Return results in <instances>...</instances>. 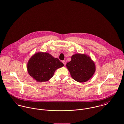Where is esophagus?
<instances>
[{"mask_svg":"<svg viewBox=\"0 0 124 124\" xmlns=\"http://www.w3.org/2000/svg\"><path fill=\"white\" fill-rule=\"evenodd\" d=\"M62 63H63L64 65H66V62H65V61H62Z\"/></svg>","mask_w":124,"mask_h":124,"instance_id":"1","label":"esophagus"}]
</instances>
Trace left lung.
Masks as SVG:
<instances>
[{"mask_svg":"<svg viewBox=\"0 0 124 124\" xmlns=\"http://www.w3.org/2000/svg\"><path fill=\"white\" fill-rule=\"evenodd\" d=\"M66 66L75 80L83 82L91 78L95 71V65L90 57L85 54H75Z\"/></svg>","mask_w":124,"mask_h":124,"instance_id":"left-lung-1","label":"left lung"}]
</instances>
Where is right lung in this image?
Segmentation results:
<instances>
[{"mask_svg":"<svg viewBox=\"0 0 124 124\" xmlns=\"http://www.w3.org/2000/svg\"><path fill=\"white\" fill-rule=\"evenodd\" d=\"M60 60L47 53L35 54L29 60L27 70L29 75L39 82L48 81L58 68L63 66Z\"/></svg>","mask_w":124,"mask_h":124,"instance_id":"obj_1","label":"right lung"}]
</instances>
